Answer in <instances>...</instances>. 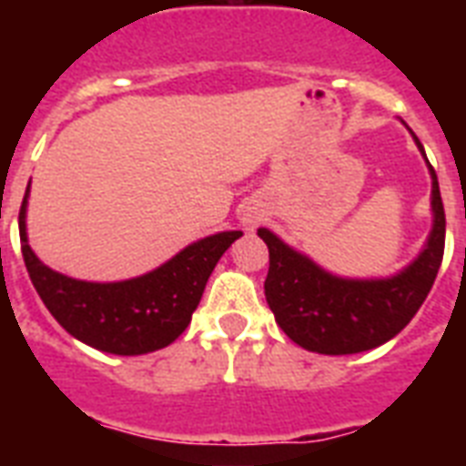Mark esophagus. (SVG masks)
Wrapping results in <instances>:
<instances>
[{
	"mask_svg": "<svg viewBox=\"0 0 466 466\" xmlns=\"http://www.w3.org/2000/svg\"><path fill=\"white\" fill-rule=\"evenodd\" d=\"M254 222H256V219L248 218V215H247V218H244V227H247V229H251V227H254Z\"/></svg>",
	"mask_w": 466,
	"mask_h": 466,
	"instance_id": "1",
	"label": "esophagus"
}]
</instances>
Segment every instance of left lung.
Segmentation results:
<instances>
[{"mask_svg":"<svg viewBox=\"0 0 466 466\" xmlns=\"http://www.w3.org/2000/svg\"><path fill=\"white\" fill-rule=\"evenodd\" d=\"M423 152V145L413 135ZM426 157V152H423ZM433 190V229L419 258L401 273L377 280H350L319 268L261 227L258 237L268 247V278L263 283L266 302L278 326L298 346L311 353L350 355L394 339L420 309L433 288L445 251V208L435 168L428 164Z\"/></svg>","mask_w":466,"mask_h":466,"instance_id":"1","label":"left lung"}]
</instances>
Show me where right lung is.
<instances>
[{
  "mask_svg": "<svg viewBox=\"0 0 466 466\" xmlns=\"http://www.w3.org/2000/svg\"><path fill=\"white\" fill-rule=\"evenodd\" d=\"M28 188L18 212V234L33 288L65 331L104 353L142 355L174 343L190 324L222 254L241 237V232L212 234L140 278L86 283L47 268L28 247Z\"/></svg>",
  "mask_w": 466,
  "mask_h": 466,
  "instance_id": "add662e5",
  "label": "right lung"
}]
</instances>
